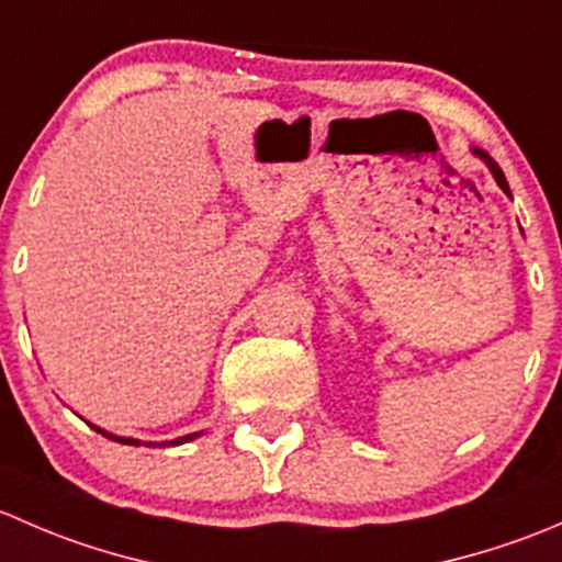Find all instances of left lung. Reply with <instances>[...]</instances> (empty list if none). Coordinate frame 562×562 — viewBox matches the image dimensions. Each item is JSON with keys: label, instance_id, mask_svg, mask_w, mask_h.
I'll return each mask as SVG.
<instances>
[{"label": "left lung", "instance_id": "obj_1", "mask_svg": "<svg viewBox=\"0 0 562 562\" xmlns=\"http://www.w3.org/2000/svg\"><path fill=\"white\" fill-rule=\"evenodd\" d=\"M470 151H473V155H475V157H479V160H481V162H484V166H486V168H490V173H492V176H495L497 187H501V190H503V192H506V195H512V190H508V181H506V176H503V171H501V166H497V162H495V160H492V157H490V155H486V151H484V149H479V146H473V149H470Z\"/></svg>", "mask_w": 562, "mask_h": 562}]
</instances>
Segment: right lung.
<instances>
[{"instance_id":"1","label":"right lung","mask_w":562,"mask_h":562,"mask_svg":"<svg viewBox=\"0 0 562 562\" xmlns=\"http://www.w3.org/2000/svg\"><path fill=\"white\" fill-rule=\"evenodd\" d=\"M89 427L92 429H98L100 435H105V438H111V440H119V443H124V446H140V440H135V438H119V435H111V432H105V429H100V427H94V424H89ZM198 435H203V432H190V435H184V438H176V440H166V443H146V446H181V443H187V440H195Z\"/></svg>"}]
</instances>
